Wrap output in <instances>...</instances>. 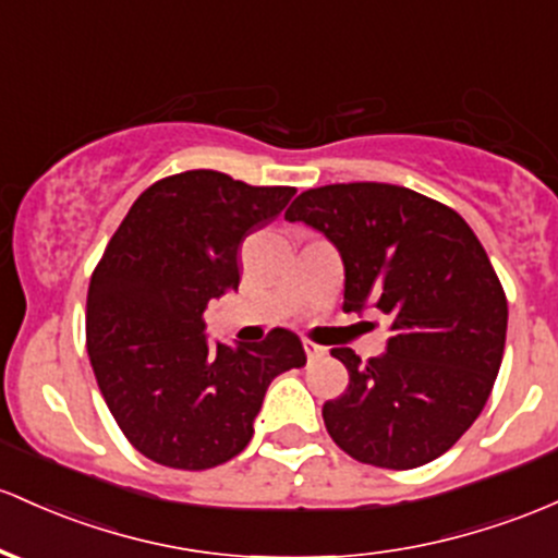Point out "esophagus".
I'll return each mask as SVG.
<instances>
[{"mask_svg":"<svg viewBox=\"0 0 558 558\" xmlns=\"http://www.w3.org/2000/svg\"><path fill=\"white\" fill-rule=\"evenodd\" d=\"M302 347H304V352H307V357H310V360H317V357H323V354L328 352L326 347L315 344V341H310V339H304V341H302Z\"/></svg>","mask_w":558,"mask_h":558,"instance_id":"34e87169","label":"esophagus"}]
</instances>
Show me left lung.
<instances>
[{
  "mask_svg": "<svg viewBox=\"0 0 558 558\" xmlns=\"http://www.w3.org/2000/svg\"><path fill=\"white\" fill-rule=\"evenodd\" d=\"M286 219L339 248L347 312L391 317L381 357L330 349L349 371L323 405L330 439L395 471L448 452L485 408L506 347V291L480 238L450 206L387 182L304 190Z\"/></svg>",
  "mask_w": 558,
  "mask_h": 558,
  "instance_id": "1",
  "label": "left lung"
}]
</instances>
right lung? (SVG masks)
<instances>
[{
    "label": "right lung",
    "instance_id": "add662e5",
    "mask_svg": "<svg viewBox=\"0 0 558 558\" xmlns=\"http://www.w3.org/2000/svg\"><path fill=\"white\" fill-rule=\"evenodd\" d=\"M296 187H254L211 169L163 177L140 193L87 291V352L102 400L134 450L169 469L228 463L254 437L275 376L307 363L272 328L259 344H211L209 299L241 283L238 248Z\"/></svg>",
    "mask_w": 558,
    "mask_h": 558
}]
</instances>
